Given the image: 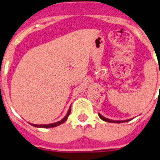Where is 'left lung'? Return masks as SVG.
I'll use <instances>...</instances> for the list:
<instances>
[{
  "label": "left lung",
  "mask_w": 160,
  "mask_h": 160,
  "mask_svg": "<svg viewBox=\"0 0 160 160\" xmlns=\"http://www.w3.org/2000/svg\"><path fill=\"white\" fill-rule=\"evenodd\" d=\"M98 115H99L100 118L102 119V120L105 121V122H113V123H122V122H129V121H130V119H128V120H125V121H113V120H110V119L106 118L103 117L102 115L100 114V113H98Z\"/></svg>",
  "instance_id": "8db88e82"
}]
</instances>
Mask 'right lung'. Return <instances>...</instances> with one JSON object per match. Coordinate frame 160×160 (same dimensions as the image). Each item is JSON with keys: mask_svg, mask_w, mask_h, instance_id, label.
I'll return each instance as SVG.
<instances>
[{"mask_svg": "<svg viewBox=\"0 0 160 160\" xmlns=\"http://www.w3.org/2000/svg\"><path fill=\"white\" fill-rule=\"evenodd\" d=\"M71 113V107L69 108L68 109V113H67L66 116L63 118V119L61 121H59V122H55V123H51V124H47V125H35V124H31L32 126H34V127H39V128H52V127H55V126H59V125L63 124V122H65V121L68 119V118L69 114H70Z\"/></svg>", "mask_w": 160, "mask_h": 160, "instance_id": "right-lung-1", "label": "right lung"}]
</instances>
